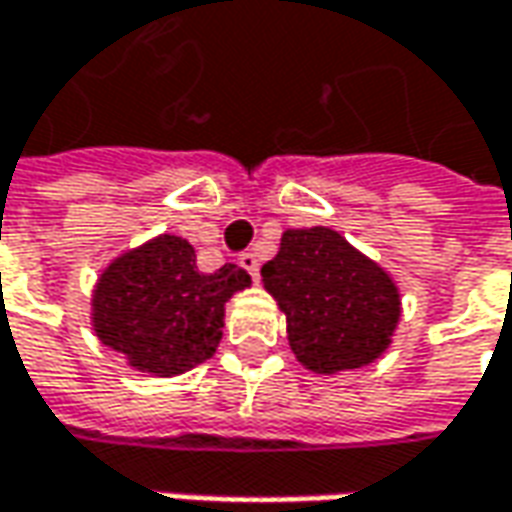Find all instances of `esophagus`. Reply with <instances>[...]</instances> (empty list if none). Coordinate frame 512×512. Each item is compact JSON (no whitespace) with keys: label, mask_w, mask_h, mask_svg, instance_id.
Instances as JSON below:
<instances>
[{"label":"esophagus","mask_w":512,"mask_h":512,"mask_svg":"<svg viewBox=\"0 0 512 512\" xmlns=\"http://www.w3.org/2000/svg\"><path fill=\"white\" fill-rule=\"evenodd\" d=\"M239 265L245 267L253 279H259V256H256V253H242V256H239Z\"/></svg>","instance_id":"34e87169"}]
</instances>
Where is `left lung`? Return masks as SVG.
I'll use <instances>...</instances> for the list:
<instances>
[{"label": "left lung", "instance_id": "8db88e82", "mask_svg": "<svg viewBox=\"0 0 512 512\" xmlns=\"http://www.w3.org/2000/svg\"><path fill=\"white\" fill-rule=\"evenodd\" d=\"M262 282L287 316L296 359L325 376L376 362L402 316L390 273L330 227L285 230Z\"/></svg>", "mask_w": 512, "mask_h": 512}]
</instances>
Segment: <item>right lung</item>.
I'll list each match as a JSON object with an SVG mask.
<instances>
[{
    "label": "right lung",
    "instance_id": "right-lung-1",
    "mask_svg": "<svg viewBox=\"0 0 512 512\" xmlns=\"http://www.w3.org/2000/svg\"><path fill=\"white\" fill-rule=\"evenodd\" d=\"M245 287L247 270L225 265L202 273L193 245L162 233L105 267L93 290V330L130 367L179 376L216 353L225 302Z\"/></svg>",
    "mask_w": 512,
    "mask_h": 512
}]
</instances>
